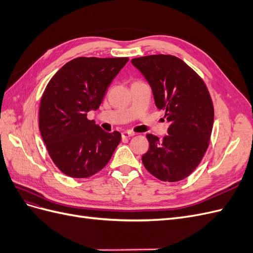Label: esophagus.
I'll return each mask as SVG.
<instances>
[{
    "mask_svg": "<svg viewBox=\"0 0 253 253\" xmlns=\"http://www.w3.org/2000/svg\"><path fill=\"white\" fill-rule=\"evenodd\" d=\"M135 135V133H133V132H129V131H125V132H122L121 133V136H122V138H129V137H132V136H134Z\"/></svg>",
    "mask_w": 253,
    "mask_h": 253,
    "instance_id": "1",
    "label": "esophagus"
}]
</instances>
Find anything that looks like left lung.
Segmentation results:
<instances>
[{"label":"left lung","mask_w":253,"mask_h":253,"mask_svg":"<svg viewBox=\"0 0 253 253\" xmlns=\"http://www.w3.org/2000/svg\"><path fill=\"white\" fill-rule=\"evenodd\" d=\"M148 81L158 110L170 126L163 139L148 134L150 148L143 166L163 181L185 179L200 165L208 149L214 109L205 82L192 68L171 55L132 60Z\"/></svg>","instance_id":"left-lung-1"}]
</instances>
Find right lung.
<instances>
[{"instance_id": "1", "label": "right lung", "mask_w": 253, "mask_h": 253, "mask_svg": "<svg viewBox=\"0 0 253 253\" xmlns=\"http://www.w3.org/2000/svg\"><path fill=\"white\" fill-rule=\"evenodd\" d=\"M128 58L79 57L50 79L41 98L39 127L48 154L61 172L86 178L108 165L121 140L87 119Z\"/></svg>"}]
</instances>
